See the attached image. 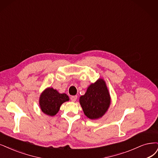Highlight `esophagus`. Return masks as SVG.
I'll list each match as a JSON object with an SVG mask.
<instances>
[{"label":"esophagus","instance_id":"obj_1","mask_svg":"<svg viewBox=\"0 0 158 158\" xmlns=\"http://www.w3.org/2000/svg\"><path fill=\"white\" fill-rule=\"evenodd\" d=\"M70 99H71V100L72 102H75L76 100L77 99V96H72L71 98H70Z\"/></svg>","mask_w":158,"mask_h":158}]
</instances>
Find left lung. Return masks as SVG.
I'll return each instance as SVG.
<instances>
[{"instance_id":"8db88e82","label":"left lung","mask_w":158,"mask_h":158,"mask_svg":"<svg viewBox=\"0 0 158 158\" xmlns=\"http://www.w3.org/2000/svg\"><path fill=\"white\" fill-rule=\"evenodd\" d=\"M79 102L85 114L90 119L100 118L107 112L110 103V97L106 82L99 79L91 84Z\"/></svg>"}]
</instances>
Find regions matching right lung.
<instances>
[{"label": "right lung", "mask_w": 158, "mask_h": 158, "mask_svg": "<svg viewBox=\"0 0 158 158\" xmlns=\"http://www.w3.org/2000/svg\"><path fill=\"white\" fill-rule=\"evenodd\" d=\"M69 101L67 94H60L52 88L46 89L40 97V106L42 111L47 115L55 116L60 109L61 105Z\"/></svg>", "instance_id": "1"}]
</instances>
